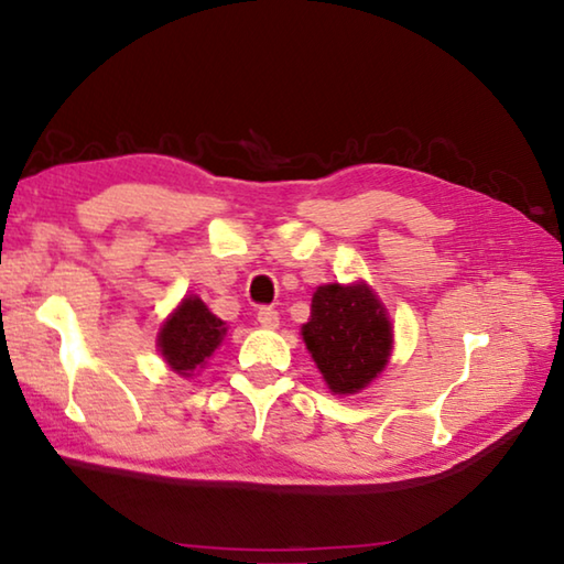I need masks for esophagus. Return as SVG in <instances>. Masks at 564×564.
<instances>
[{
    "label": "esophagus",
    "instance_id": "34e87169",
    "mask_svg": "<svg viewBox=\"0 0 564 564\" xmlns=\"http://www.w3.org/2000/svg\"><path fill=\"white\" fill-rule=\"evenodd\" d=\"M259 323L263 328H279V311L263 305V308H259Z\"/></svg>",
    "mask_w": 564,
    "mask_h": 564
}]
</instances>
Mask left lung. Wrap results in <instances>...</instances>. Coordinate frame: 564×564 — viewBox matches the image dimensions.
I'll use <instances>...</instances> for the list:
<instances>
[{
  "mask_svg": "<svg viewBox=\"0 0 564 564\" xmlns=\"http://www.w3.org/2000/svg\"><path fill=\"white\" fill-rule=\"evenodd\" d=\"M303 340L328 388L338 395L358 393L386 368L393 330L383 305L366 285H321L313 293Z\"/></svg>",
  "mask_w": 564,
  "mask_h": 564,
  "instance_id": "obj_1",
  "label": "left lung"
}]
</instances>
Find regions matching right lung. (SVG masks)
Returning a JSON list of instances; mask_svg holds the SVG:
<instances>
[{
  "label": "right lung",
  "mask_w": 564,
  "mask_h": 564,
  "mask_svg": "<svg viewBox=\"0 0 564 564\" xmlns=\"http://www.w3.org/2000/svg\"><path fill=\"white\" fill-rule=\"evenodd\" d=\"M226 336L224 321L216 318L198 299H184L159 333L161 356L181 376H191L212 356Z\"/></svg>",
  "instance_id": "1"
}]
</instances>
